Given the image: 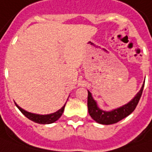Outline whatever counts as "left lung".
<instances>
[{
    "label": "left lung",
    "instance_id": "obj_1",
    "mask_svg": "<svg viewBox=\"0 0 152 152\" xmlns=\"http://www.w3.org/2000/svg\"><path fill=\"white\" fill-rule=\"evenodd\" d=\"M145 81L141 86L140 90L137 92V94L126 104L121 107L114 108L112 110H103L98 107L97 101L93 98L92 93L87 90L88 96H87V107L88 113L92 119H94L97 123L101 124H113L122 120L123 118H126L135 109L138 104L140 98L143 92Z\"/></svg>",
    "mask_w": 152,
    "mask_h": 152
}]
</instances>
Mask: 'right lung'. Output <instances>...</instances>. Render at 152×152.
<instances>
[{
	"label": "right lung",
	"mask_w": 152,
	"mask_h": 152,
	"mask_svg": "<svg viewBox=\"0 0 152 152\" xmlns=\"http://www.w3.org/2000/svg\"><path fill=\"white\" fill-rule=\"evenodd\" d=\"M15 104H16V106L18 107L19 110L23 113V114L25 115L28 119L34 121L35 123L41 124H49L55 123V121H57L60 118V116L62 115V113L64 112V109H65V106H66V104H65L58 111L52 113H49V114H39V113H34L26 111L25 109L18 106L16 102H15Z\"/></svg>",
	"instance_id": "add662e5"
}]
</instances>
